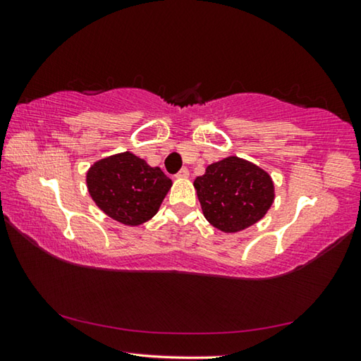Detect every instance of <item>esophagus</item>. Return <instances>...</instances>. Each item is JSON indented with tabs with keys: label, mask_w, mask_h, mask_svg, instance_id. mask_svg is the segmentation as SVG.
<instances>
[{
	"label": "esophagus",
	"mask_w": 361,
	"mask_h": 361,
	"mask_svg": "<svg viewBox=\"0 0 361 361\" xmlns=\"http://www.w3.org/2000/svg\"><path fill=\"white\" fill-rule=\"evenodd\" d=\"M189 176V170L188 169H181L178 173H176V178H188Z\"/></svg>",
	"instance_id": "esophagus-1"
}]
</instances>
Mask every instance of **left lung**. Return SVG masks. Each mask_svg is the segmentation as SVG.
Instances as JSON below:
<instances>
[{"label":"left lung","instance_id":"8db88e82","mask_svg":"<svg viewBox=\"0 0 361 361\" xmlns=\"http://www.w3.org/2000/svg\"><path fill=\"white\" fill-rule=\"evenodd\" d=\"M194 188L207 221L228 234L258 223L276 199L271 175L237 156L210 164Z\"/></svg>","mask_w":361,"mask_h":361}]
</instances>
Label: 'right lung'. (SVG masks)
<instances>
[{
  "instance_id": "obj_1",
  "label": "right lung",
  "mask_w": 361,
  "mask_h": 361,
  "mask_svg": "<svg viewBox=\"0 0 361 361\" xmlns=\"http://www.w3.org/2000/svg\"><path fill=\"white\" fill-rule=\"evenodd\" d=\"M95 205L126 226H140L156 215L172 180L130 151L94 162L85 173Z\"/></svg>"
}]
</instances>
